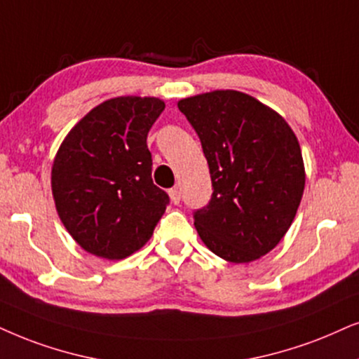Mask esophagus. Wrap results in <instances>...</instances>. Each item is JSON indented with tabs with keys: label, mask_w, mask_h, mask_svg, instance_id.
<instances>
[{
	"label": "esophagus",
	"mask_w": 359,
	"mask_h": 359,
	"mask_svg": "<svg viewBox=\"0 0 359 359\" xmlns=\"http://www.w3.org/2000/svg\"><path fill=\"white\" fill-rule=\"evenodd\" d=\"M169 195H170L172 203H175V205H179V203H180V190H179V189H170V190H169Z\"/></svg>",
	"instance_id": "obj_1"
}]
</instances>
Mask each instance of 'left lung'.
<instances>
[{
    "mask_svg": "<svg viewBox=\"0 0 359 359\" xmlns=\"http://www.w3.org/2000/svg\"><path fill=\"white\" fill-rule=\"evenodd\" d=\"M177 106L210 169V201L194 210L202 242L232 263L266 255L288 232L305 189L297 135L283 117L238 90L198 94Z\"/></svg>",
    "mask_w": 359,
    "mask_h": 359,
    "instance_id": "1",
    "label": "left lung"
}]
</instances>
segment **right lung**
<instances>
[{"mask_svg": "<svg viewBox=\"0 0 359 359\" xmlns=\"http://www.w3.org/2000/svg\"><path fill=\"white\" fill-rule=\"evenodd\" d=\"M165 104L114 97L67 134L51 184L59 219L93 255L121 260L147 243L170 198L152 182L147 134Z\"/></svg>", "mask_w": 359, "mask_h": 359, "instance_id": "right-lung-1", "label": "right lung"}]
</instances>
